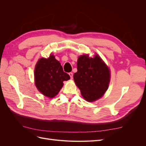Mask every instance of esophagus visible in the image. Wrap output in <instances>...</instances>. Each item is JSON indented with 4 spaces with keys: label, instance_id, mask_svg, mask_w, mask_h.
<instances>
[{
    "label": "esophagus",
    "instance_id": "1",
    "mask_svg": "<svg viewBox=\"0 0 146 146\" xmlns=\"http://www.w3.org/2000/svg\"><path fill=\"white\" fill-rule=\"evenodd\" d=\"M69 76L70 77V79H72L73 78V73L72 72H69Z\"/></svg>",
    "mask_w": 146,
    "mask_h": 146
}]
</instances>
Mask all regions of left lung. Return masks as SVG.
Returning <instances> with one entry per match:
<instances>
[{"label": "left lung", "mask_w": 146, "mask_h": 146, "mask_svg": "<svg viewBox=\"0 0 146 146\" xmlns=\"http://www.w3.org/2000/svg\"><path fill=\"white\" fill-rule=\"evenodd\" d=\"M77 65L74 80L83 99L90 102L100 99L107 91L111 79L108 66L96 53L92 58L89 54L79 56Z\"/></svg>", "instance_id": "1"}]
</instances>
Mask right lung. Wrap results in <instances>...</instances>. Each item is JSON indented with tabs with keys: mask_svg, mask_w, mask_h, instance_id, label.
Instances as JSON below:
<instances>
[{
	"mask_svg": "<svg viewBox=\"0 0 146 146\" xmlns=\"http://www.w3.org/2000/svg\"><path fill=\"white\" fill-rule=\"evenodd\" d=\"M34 79L37 90L52 99L59 93L64 85L63 82L69 80L70 76L63 71L60 61L51 54L47 58L38 60L35 67Z\"/></svg>",
	"mask_w": 146,
	"mask_h": 146,
	"instance_id": "obj_1",
	"label": "right lung"
}]
</instances>
